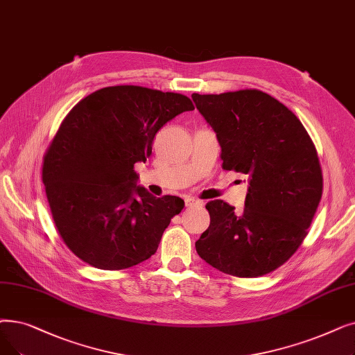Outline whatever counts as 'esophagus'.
<instances>
[{
	"instance_id": "34e87169",
	"label": "esophagus",
	"mask_w": 355,
	"mask_h": 355,
	"mask_svg": "<svg viewBox=\"0 0 355 355\" xmlns=\"http://www.w3.org/2000/svg\"><path fill=\"white\" fill-rule=\"evenodd\" d=\"M184 202H186V206H193V205L203 203V202H198V200H196V198L191 197V196H186V198H184Z\"/></svg>"
}]
</instances>
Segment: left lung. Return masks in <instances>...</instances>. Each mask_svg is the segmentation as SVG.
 I'll use <instances>...</instances> for the list:
<instances>
[{
	"label": "left lung",
	"mask_w": 355,
	"mask_h": 355,
	"mask_svg": "<svg viewBox=\"0 0 355 355\" xmlns=\"http://www.w3.org/2000/svg\"><path fill=\"white\" fill-rule=\"evenodd\" d=\"M214 130L222 166L248 177L245 209L206 205L210 226L196 242L200 258L226 274L264 275L296 252L322 197V169L300 120L258 89L193 94Z\"/></svg>",
	"instance_id": "obj_1"
}]
</instances>
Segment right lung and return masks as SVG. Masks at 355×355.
<instances>
[{"label": "right lung", "mask_w": 355, "mask_h": 355, "mask_svg": "<svg viewBox=\"0 0 355 355\" xmlns=\"http://www.w3.org/2000/svg\"><path fill=\"white\" fill-rule=\"evenodd\" d=\"M191 110V100L175 92L116 85L87 96L65 117L42 180L59 235L87 264L123 270L157 252L184 200L152 196L137 186L133 166L150 157L166 121Z\"/></svg>", "instance_id": "right-lung-1"}]
</instances>
